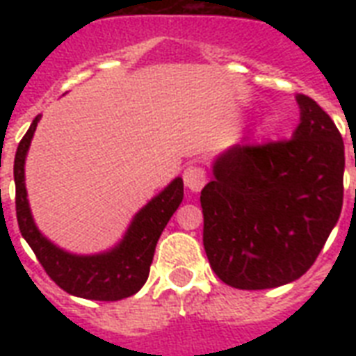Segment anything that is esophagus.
I'll return each instance as SVG.
<instances>
[{
    "mask_svg": "<svg viewBox=\"0 0 356 356\" xmlns=\"http://www.w3.org/2000/svg\"><path fill=\"white\" fill-rule=\"evenodd\" d=\"M205 170L201 166H194V164L183 172V181L190 192H200L203 188V184H205Z\"/></svg>",
    "mask_w": 356,
    "mask_h": 356,
    "instance_id": "obj_1",
    "label": "esophagus"
}]
</instances>
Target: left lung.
I'll return each instance as SVG.
<instances>
[{"mask_svg":"<svg viewBox=\"0 0 356 356\" xmlns=\"http://www.w3.org/2000/svg\"><path fill=\"white\" fill-rule=\"evenodd\" d=\"M296 99L301 122L292 138L233 145L201 190L205 253L229 286L264 290L299 279L342 212V134L312 97Z\"/></svg>","mask_w":356,"mask_h":356,"instance_id":"obj_1","label":"left lung"}]
</instances>
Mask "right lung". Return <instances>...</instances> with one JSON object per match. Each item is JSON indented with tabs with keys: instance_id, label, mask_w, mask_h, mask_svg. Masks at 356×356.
I'll return each instance as SVG.
<instances>
[{
	"instance_id": "right-lung-1",
	"label": "right lung",
	"mask_w": 356,
	"mask_h": 356,
	"mask_svg": "<svg viewBox=\"0 0 356 356\" xmlns=\"http://www.w3.org/2000/svg\"><path fill=\"white\" fill-rule=\"evenodd\" d=\"M38 122L40 114L33 120L14 156L16 218L19 233L35 251L36 259L47 275L64 292L96 301H118L133 296L147 281L156 242L183 201V179H173L161 194L153 197L134 216L127 233L116 248L99 254H72L42 236L31 216L24 166Z\"/></svg>"
}]
</instances>
